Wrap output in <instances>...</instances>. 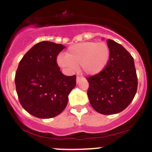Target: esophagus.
Wrapping results in <instances>:
<instances>
[{
  "mask_svg": "<svg viewBox=\"0 0 152 152\" xmlns=\"http://www.w3.org/2000/svg\"><path fill=\"white\" fill-rule=\"evenodd\" d=\"M84 79V77H80V76H77V77H76V82H77V84H78L79 82H80V80H83Z\"/></svg>",
  "mask_w": 152,
  "mask_h": 152,
  "instance_id": "1",
  "label": "esophagus"
}]
</instances>
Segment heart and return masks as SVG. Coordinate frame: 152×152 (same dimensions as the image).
<instances>
[{
  "mask_svg": "<svg viewBox=\"0 0 152 152\" xmlns=\"http://www.w3.org/2000/svg\"><path fill=\"white\" fill-rule=\"evenodd\" d=\"M110 56V49L105 42H85L70 46L65 56L57 58V63L69 72H76L80 65L86 75H95L106 68Z\"/></svg>",
  "mask_w": 152,
  "mask_h": 152,
  "instance_id": "heart-1",
  "label": "heart"
}]
</instances>
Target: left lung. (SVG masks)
Segmentation results:
<instances>
[{
  "label": "left lung",
  "mask_w": 152,
  "mask_h": 152,
  "mask_svg": "<svg viewBox=\"0 0 152 152\" xmlns=\"http://www.w3.org/2000/svg\"><path fill=\"white\" fill-rule=\"evenodd\" d=\"M110 56L100 73L88 77V98L99 113L116 114L132 101L138 87L133 58L123 45L108 39Z\"/></svg>",
  "instance_id": "1"
}]
</instances>
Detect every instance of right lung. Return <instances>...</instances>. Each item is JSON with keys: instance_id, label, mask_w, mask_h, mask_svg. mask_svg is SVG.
<instances>
[{"instance_id": "1", "label": "right lung", "mask_w": 152, "mask_h": 152, "mask_svg": "<svg viewBox=\"0 0 152 152\" xmlns=\"http://www.w3.org/2000/svg\"><path fill=\"white\" fill-rule=\"evenodd\" d=\"M64 48L61 44L41 42L19 63L15 76L19 100L24 110L36 117L49 119L61 113L76 86V76L63 75L56 62Z\"/></svg>"}]
</instances>
